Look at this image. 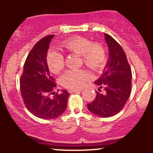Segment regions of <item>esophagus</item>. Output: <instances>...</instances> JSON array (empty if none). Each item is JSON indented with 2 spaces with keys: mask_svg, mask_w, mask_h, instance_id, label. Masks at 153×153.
Returning <instances> with one entry per match:
<instances>
[{
  "mask_svg": "<svg viewBox=\"0 0 153 153\" xmlns=\"http://www.w3.org/2000/svg\"><path fill=\"white\" fill-rule=\"evenodd\" d=\"M83 89L82 88H75V89H70L69 92L70 93H73V92H80L82 91Z\"/></svg>",
  "mask_w": 153,
  "mask_h": 153,
  "instance_id": "obj_1",
  "label": "esophagus"
}]
</instances>
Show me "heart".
Wrapping results in <instances>:
<instances>
[{
	"mask_svg": "<svg viewBox=\"0 0 153 153\" xmlns=\"http://www.w3.org/2000/svg\"><path fill=\"white\" fill-rule=\"evenodd\" d=\"M62 47L67 52L80 55L82 62L93 71H100L106 60V52L101 43H92L88 39L75 37L62 44ZM47 64L54 74H58L64 68L63 54L56 50H51L47 54ZM89 74L82 69L70 70L61 77V82L65 87L75 89L82 87L88 79Z\"/></svg>",
	"mask_w": 153,
	"mask_h": 153,
	"instance_id": "obj_1",
	"label": "heart"
}]
</instances>
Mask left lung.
I'll use <instances>...</instances> for the list:
<instances>
[{"label":"left lung","instance_id":"obj_1","mask_svg":"<svg viewBox=\"0 0 153 153\" xmlns=\"http://www.w3.org/2000/svg\"><path fill=\"white\" fill-rule=\"evenodd\" d=\"M104 38L109 56L102 75L94 82L99 85V91L103 88L106 94L96 93L94 101L88 103V108L98 117H110L122 109L130 96L131 71L119 44L106 33Z\"/></svg>","mask_w":153,"mask_h":153}]
</instances>
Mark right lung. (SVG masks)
Here are the masks:
<instances>
[{
    "label": "right lung",
    "instance_id": "1",
    "mask_svg": "<svg viewBox=\"0 0 153 153\" xmlns=\"http://www.w3.org/2000/svg\"><path fill=\"white\" fill-rule=\"evenodd\" d=\"M54 35L42 39L28 54L20 79L21 94L27 109L39 118L52 119L64 113L70 94L54 92V80L47 64V54ZM54 96L50 97V95Z\"/></svg>",
    "mask_w": 153,
    "mask_h": 153
}]
</instances>
